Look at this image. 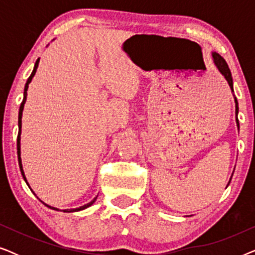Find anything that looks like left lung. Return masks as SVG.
<instances>
[{
	"mask_svg": "<svg viewBox=\"0 0 255 255\" xmlns=\"http://www.w3.org/2000/svg\"><path fill=\"white\" fill-rule=\"evenodd\" d=\"M212 59H214V64L216 67H217V69L219 71V73L224 76L226 81H228L230 88H231V92L233 94V81H232V75H231V71H230L229 66L228 64H226V61L224 60V58L222 57V55H219L217 52H212ZM233 97H235V103H236V123H237V128H238L239 130V121H238V113H239V108H238V101H237V97L233 95ZM235 172V170H233ZM233 175V173H232ZM231 179L232 177H230V181L228 183V186L230 184V182H231ZM228 186H226V188H228Z\"/></svg>",
	"mask_w": 255,
	"mask_h": 255,
	"instance_id": "1",
	"label": "left lung"
}]
</instances>
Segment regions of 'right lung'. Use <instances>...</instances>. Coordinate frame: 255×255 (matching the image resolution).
<instances>
[{
    "label": "right lung",
    "mask_w": 255,
    "mask_h": 255,
    "mask_svg": "<svg viewBox=\"0 0 255 255\" xmlns=\"http://www.w3.org/2000/svg\"><path fill=\"white\" fill-rule=\"evenodd\" d=\"M38 64H39V59H37V61H36V64H34V67H33V71H32V73H31V75H30V78L27 79V81H26V83H25V87H24V94H23V102L20 103V107H19V113H18V137H17V154H18V165H19V169H20V173H22V176H23V179H24V181H25L26 182V184L27 186H29V188L31 189V187H30V184H29V182H27V180H26V177H25V174H24V170H23V165H22V158H20V133H22V116H23V110H24V104H25V102H26V96H27V88H29V85H30V82L32 81V79H33V76H34V74H36V72H37V68H38ZM31 191H32L33 193V190L31 189ZM34 194V193H33ZM36 195V194H34ZM38 198V197H37ZM96 198H97V196L94 198V200L92 201V202H89V203H87V204H85V205H82V207H80V208H75V209H65V210H62L64 212H76V211H81V210H85V209H87V208H89L90 205H93L94 204V202L96 201ZM41 203L43 204H45L46 205L47 208H50V209H52V210H57V211H59V209L58 208H54V207H51V205H47L46 203H44L43 201L41 200H39ZM61 211V210H60Z\"/></svg>",
    "instance_id": "obj_1"
}]
</instances>
